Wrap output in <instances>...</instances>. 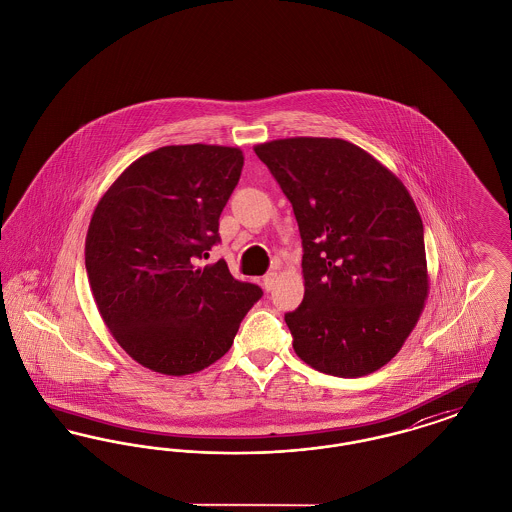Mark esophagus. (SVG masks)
Instances as JSON below:
<instances>
[{
    "label": "esophagus",
    "mask_w": 512,
    "mask_h": 512,
    "mask_svg": "<svg viewBox=\"0 0 512 512\" xmlns=\"http://www.w3.org/2000/svg\"><path fill=\"white\" fill-rule=\"evenodd\" d=\"M276 278H278V274H276V272H268V274L263 276V288H265L267 292H272V290H274Z\"/></svg>",
    "instance_id": "obj_1"
}]
</instances>
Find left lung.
Here are the masks:
<instances>
[{
  "label": "left lung",
  "instance_id": "obj_1",
  "mask_svg": "<svg viewBox=\"0 0 512 512\" xmlns=\"http://www.w3.org/2000/svg\"><path fill=\"white\" fill-rule=\"evenodd\" d=\"M290 199L305 295L286 313L301 361L340 378L397 355L428 297L424 228L403 182L340 138L253 147Z\"/></svg>",
  "mask_w": 512,
  "mask_h": 512
}]
</instances>
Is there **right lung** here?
I'll list each match as a JSON object with an SVG mask.
<instances>
[{
	"mask_svg": "<svg viewBox=\"0 0 512 512\" xmlns=\"http://www.w3.org/2000/svg\"><path fill=\"white\" fill-rule=\"evenodd\" d=\"M242 167L240 147H159L122 172L92 215L84 255L99 315L153 372L184 376L219 361L263 295L222 259L197 267L220 242Z\"/></svg>",
	"mask_w": 512,
	"mask_h": 512,
	"instance_id": "obj_1",
	"label": "right lung"
}]
</instances>
